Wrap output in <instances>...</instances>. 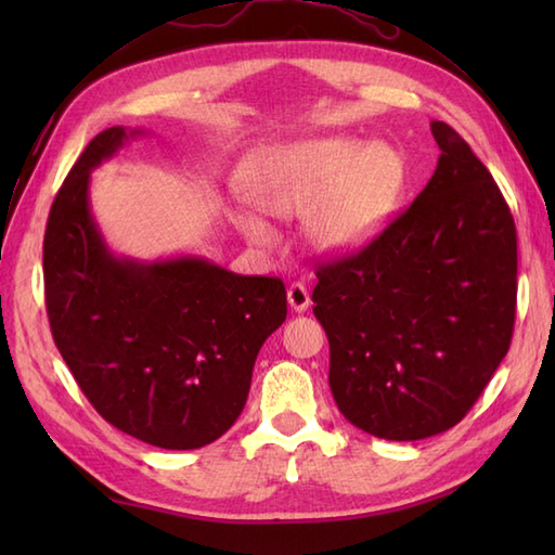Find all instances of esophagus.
<instances>
[{"instance_id":"1","label":"esophagus","mask_w":555,"mask_h":555,"mask_svg":"<svg viewBox=\"0 0 555 555\" xmlns=\"http://www.w3.org/2000/svg\"><path fill=\"white\" fill-rule=\"evenodd\" d=\"M288 305H291V310L305 312V310L310 308V291L305 288L302 284H291V288H288Z\"/></svg>"}]
</instances>
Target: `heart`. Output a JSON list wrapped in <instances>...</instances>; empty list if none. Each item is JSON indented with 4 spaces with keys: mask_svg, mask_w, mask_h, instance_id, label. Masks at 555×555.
I'll return each mask as SVG.
<instances>
[{
    "mask_svg": "<svg viewBox=\"0 0 555 555\" xmlns=\"http://www.w3.org/2000/svg\"><path fill=\"white\" fill-rule=\"evenodd\" d=\"M403 183V159L393 147L334 135L269 150L247 176L245 191L271 217L305 215V233L320 253L350 255L386 229ZM233 221L264 250H274L281 241L253 209H233Z\"/></svg>",
    "mask_w": 555,
    "mask_h": 555,
    "instance_id": "heart-1",
    "label": "heart"
}]
</instances>
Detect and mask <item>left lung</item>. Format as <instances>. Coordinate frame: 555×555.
I'll return each instance as SVG.
<instances>
[{"label": "left lung", "mask_w": 555, "mask_h": 555, "mask_svg": "<svg viewBox=\"0 0 555 555\" xmlns=\"http://www.w3.org/2000/svg\"><path fill=\"white\" fill-rule=\"evenodd\" d=\"M436 171L403 215L317 269L328 386L358 429L417 441L455 427L511 348L517 235L489 169L431 121Z\"/></svg>", "instance_id": "1"}]
</instances>
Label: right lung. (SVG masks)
I'll return each instance as SVG.
<instances>
[{
	"label": "right lung",
	"instance_id": "1",
	"mask_svg": "<svg viewBox=\"0 0 555 555\" xmlns=\"http://www.w3.org/2000/svg\"><path fill=\"white\" fill-rule=\"evenodd\" d=\"M143 131L112 126L82 150L47 219L44 302L54 344L100 415L167 451L238 420L264 340L286 320L281 279L209 259L114 255L90 209V171Z\"/></svg>",
	"mask_w": 555,
	"mask_h": 555
}]
</instances>
